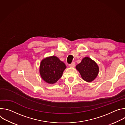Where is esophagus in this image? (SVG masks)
Returning a JSON list of instances; mask_svg holds the SVG:
<instances>
[{
	"label": "esophagus",
	"mask_w": 125,
	"mask_h": 125,
	"mask_svg": "<svg viewBox=\"0 0 125 125\" xmlns=\"http://www.w3.org/2000/svg\"><path fill=\"white\" fill-rule=\"evenodd\" d=\"M75 63L74 62H72V63L69 65V66L70 67H75Z\"/></svg>",
	"instance_id": "obj_1"
}]
</instances>
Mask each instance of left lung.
<instances>
[{"label":"left lung","mask_w":125,"mask_h":125,"mask_svg":"<svg viewBox=\"0 0 125 125\" xmlns=\"http://www.w3.org/2000/svg\"><path fill=\"white\" fill-rule=\"evenodd\" d=\"M76 68L80 72L83 79L87 82L94 81L99 72V68L97 64L90 58L87 57H84Z\"/></svg>","instance_id":"8db88e82"}]
</instances>
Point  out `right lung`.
Masks as SVG:
<instances>
[{
    "instance_id": "obj_1",
    "label": "right lung",
    "mask_w": 125,
    "mask_h": 125,
    "mask_svg": "<svg viewBox=\"0 0 125 125\" xmlns=\"http://www.w3.org/2000/svg\"><path fill=\"white\" fill-rule=\"evenodd\" d=\"M65 64L58 58L52 56L43 59L41 63L40 73L42 79L50 84L55 83L62 76Z\"/></svg>"
}]
</instances>
